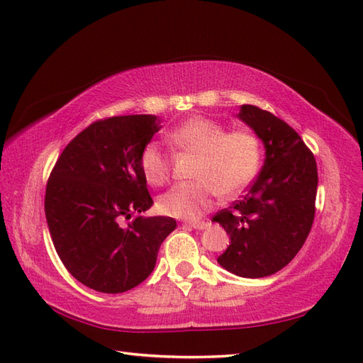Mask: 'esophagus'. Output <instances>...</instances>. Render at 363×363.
Returning <instances> with one entry per match:
<instances>
[{"label":"esophagus","mask_w":363,"mask_h":363,"mask_svg":"<svg viewBox=\"0 0 363 363\" xmlns=\"http://www.w3.org/2000/svg\"><path fill=\"white\" fill-rule=\"evenodd\" d=\"M187 226L194 228V229H206L207 226H209V223L207 221H191V223H187Z\"/></svg>","instance_id":"1"}]
</instances>
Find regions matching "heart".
<instances>
[{"mask_svg":"<svg viewBox=\"0 0 363 363\" xmlns=\"http://www.w3.org/2000/svg\"><path fill=\"white\" fill-rule=\"evenodd\" d=\"M174 148L198 154L194 182L176 184L159 198V211L168 217L196 220L211 211L220 195L235 196L257 174L260 140L246 129L229 130L206 117L190 118L167 133ZM145 179L162 186L172 176V160L156 142H148L138 157Z\"/></svg>","mask_w":363,"mask_h":363,"instance_id":"heart-1","label":"heart"}]
</instances>
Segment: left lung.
Masks as SVG:
<instances>
[{
	"mask_svg": "<svg viewBox=\"0 0 363 363\" xmlns=\"http://www.w3.org/2000/svg\"><path fill=\"white\" fill-rule=\"evenodd\" d=\"M238 118L265 146L248 195L215 215L230 243L218 264L242 277H265L289 265L312 229L318 172L312 151L284 120L243 104Z\"/></svg>",
	"mask_w": 363,
	"mask_h": 363,
	"instance_id": "8db88e82",
	"label": "left lung"
}]
</instances>
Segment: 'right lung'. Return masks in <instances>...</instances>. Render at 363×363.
Here are the masks:
<instances>
[{
    "mask_svg": "<svg viewBox=\"0 0 363 363\" xmlns=\"http://www.w3.org/2000/svg\"><path fill=\"white\" fill-rule=\"evenodd\" d=\"M157 130L154 115L91 123L65 146L46 184L54 248L70 274L96 291L123 293L143 282L176 229L174 218L140 215L152 198L138 157Z\"/></svg>",
    "mask_w": 363,
    "mask_h": 363,
    "instance_id": "1",
    "label": "right lung"
}]
</instances>
